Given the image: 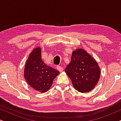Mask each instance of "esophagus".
<instances>
[{"mask_svg": "<svg viewBox=\"0 0 121 121\" xmlns=\"http://www.w3.org/2000/svg\"><path fill=\"white\" fill-rule=\"evenodd\" d=\"M57 69L58 70H59L60 72H62L63 70V67L62 66H60V65H57Z\"/></svg>", "mask_w": 121, "mask_h": 121, "instance_id": "34e87169", "label": "esophagus"}]
</instances>
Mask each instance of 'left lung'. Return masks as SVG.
Segmentation results:
<instances>
[{"label": "left lung", "mask_w": 121, "mask_h": 121, "mask_svg": "<svg viewBox=\"0 0 121 121\" xmlns=\"http://www.w3.org/2000/svg\"><path fill=\"white\" fill-rule=\"evenodd\" d=\"M65 71L74 88L81 92L91 90L100 77V69L97 62L82 49L72 53L71 62Z\"/></svg>", "instance_id": "obj_1"}]
</instances>
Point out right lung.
Segmentation results:
<instances>
[{
  "mask_svg": "<svg viewBox=\"0 0 121 121\" xmlns=\"http://www.w3.org/2000/svg\"><path fill=\"white\" fill-rule=\"evenodd\" d=\"M41 50V48H36L30 54L25 67L24 77L32 88L44 92L49 90L59 72L44 63Z\"/></svg>",
  "mask_w": 121,
  "mask_h": 121,
  "instance_id": "add662e5",
  "label": "right lung"
}]
</instances>
